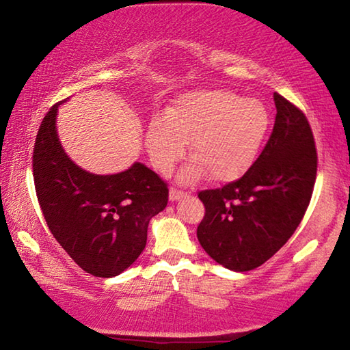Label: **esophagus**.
<instances>
[{"label":"esophagus","mask_w":350,"mask_h":350,"mask_svg":"<svg viewBox=\"0 0 350 350\" xmlns=\"http://www.w3.org/2000/svg\"><path fill=\"white\" fill-rule=\"evenodd\" d=\"M185 194H187L185 191H182V189L176 188V187H171V188H170V199H171V200L180 199V198L185 196Z\"/></svg>","instance_id":"esophagus-1"}]
</instances>
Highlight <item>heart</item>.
Wrapping results in <instances>:
<instances>
[{"instance_id":"heart-1","label":"heart","mask_w":350,"mask_h":350,"mask_svg":"<svg viewBox=\"0 0 350 350\" xmlns=\"http://www.w3.org/2000/svg\"><path fill=\"white\" fill-rule=\"evenodd\" d=\"M270 126V114L258 98H241L225 90H199L182 96L146 129V150L162 173L185 154L194 162L187 177L205 173L211 180H233L253 163Z\"/></svg>"}]
</instances>
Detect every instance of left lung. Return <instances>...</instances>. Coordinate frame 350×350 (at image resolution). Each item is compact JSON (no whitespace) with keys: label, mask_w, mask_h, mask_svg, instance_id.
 I'll use <instances>...</instances> for the list:
<instances>
[{"label":"left lung","mask_w":350,"mask_h":350,"mask_svg":"<svg viewBox=\"0 0 350 350\" xmlns=\"http://www.w3.org/2000/svg\"><path fill=\"white\" fill-rule=\"evenodd\" d=\"M273 98V131L247 173L198 194L205 206L198 227L200 245L233 271L259 267L286 244L315 187L318 156L309 120L278 92Z\"/></svg>","instance_id":"8db88e82"}]
</instances>
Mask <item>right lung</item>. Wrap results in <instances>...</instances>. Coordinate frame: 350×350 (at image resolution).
<instances>
[{"instance_id":"1","label":"right lung","mask_w":350,"mask_h":350,"mask_svg":"<svg viewBox=\"0 0 350 350\" xmlns=\"http://www.w3.org/2000/svg\"><path fill=\"white\" fill-rule=\"evenodd\" d=\"M57 109L58 103L47 111L33 145L40 208L79 267L92 276H117L144 252L150 219L168 204V185L139 162L111 176L77 167L57 137Z\"/></svg>"}]
</instances>
